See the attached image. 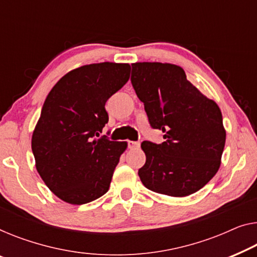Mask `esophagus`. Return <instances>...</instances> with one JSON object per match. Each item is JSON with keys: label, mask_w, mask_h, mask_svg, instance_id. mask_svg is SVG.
Instances as JSON below:
<instances>
[{"label": "esophagus", "mask_w": 257, "mask_h": 257, "mask_svg": "<svg viewBox=\"0 0 257 257\" xmlns=\"http://www.w3.org/2000/svg\"><path fill=\"white\" fill-rule=\"evenodd\" d=\"M140 145H141L140 142L128 141V148H129V149H139Z\"/></svg>", "instance_id": "1"}]
</instances>
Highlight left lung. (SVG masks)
<instances>
[{"instance_id":"8db88e82","label":"left lung","mask_w":257,"mask_h":257,"mask_svg":"<svg viewBox=\"0 0 257 257\" xmlns=\"http://www.w3.org/2000/svg\"><path fill=\"white\" fill-rule=\"evenodd\" d=\"M132 84L151 127L162 130L165 139L162 144H141L147 156L139 170L142 183L167 196L196 193L220 167L226 130L219 106L177 64L133 63Z\"/></svg>"}]
</instances>
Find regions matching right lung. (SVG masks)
Returning <instances> with one entry per match:
<instances>
[{
  "label": "right lung",
  "mask_w": 257,
  "mask_h": 257,
  "mask_svg": "<svg viewBox=\"0 0 257 257\" xmlns=\"http://www.w3.org/2000/svg\"><path fill=\"white\" fill-rule=\"evenodd\" d=\"M130 77L129 63L85 64L49 92L32 134L36 167L60 200L80 205L101 197L127 142L97 139L108 122L105 104Z\"/></svg>",
  "instance_id": "add662e5"
}]
</instances>
